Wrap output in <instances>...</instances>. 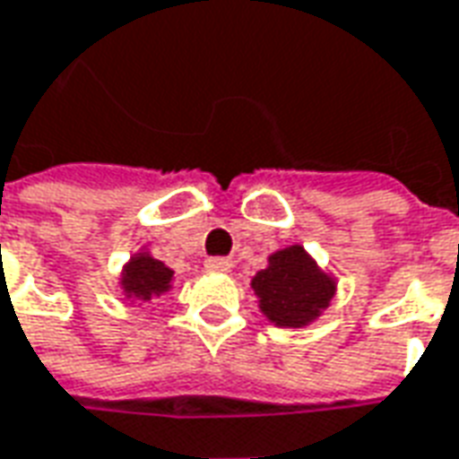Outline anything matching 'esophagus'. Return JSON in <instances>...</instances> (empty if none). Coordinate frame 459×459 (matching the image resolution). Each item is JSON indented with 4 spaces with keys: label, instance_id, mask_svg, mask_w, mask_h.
<instances>
[{
    "label": "esophagus",
    "instance_id": "obj_1",
    "mask_svg": "<svg viewBox=\"0 0 459 459\" xmlns=\"http://www.w3.org/2000/svg\"><path fill=\"white\" fill-rule=\"evenodd\" d=\"M204 269H207V272H230V269H232V262L224 259V256H212V259L204 262Z\"/></svg>",
    "mask_w": 459,
    "mask_h": 459
}]
</instances>
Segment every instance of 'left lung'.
<instances>
[{
    "label": "left lung",
    "mask_w": 459,
    "mask_h": 459,
    "mask_svg": "<svg viewBox=\"0 0 459 459\" xmlns=\"http://www.w3.org/2000/svg\"><path fill=\"white\" fill-rule=\"evenodd\" d=\"M266 262V269L252 276L259 311L281 328H301L316 321L336 294V279L301 245L284 247Z\"/></svg>",
    "instance_id": "left-lung-1"
}]
</instances>
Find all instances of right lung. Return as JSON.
I'll return each mask as SVG.
<instances>
[{
    "label": "right lung",
    "mask_w": 459,
    "mask_h": 459,
    "mask_svg": "<svg viewBox=\"0 0 459 459\" xmlns=\"http://www.w3.org/2000/svg\"><path fill=\"white\" fill-rule=\"evenodd\" d=\"M172 279L175 272L170 266L162 264L160 259L141 249L138 255H133L120 272V289L126 299L138 301V304H148L152 299H160L162 294H168L172 289Z\"/></svg>",
    "instance_id": "obj_1"
}]
</instances>
